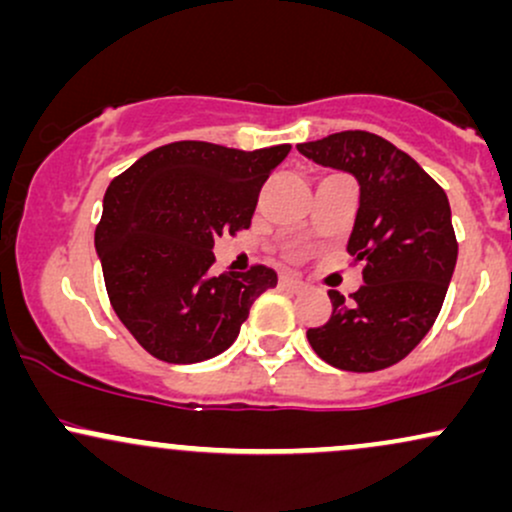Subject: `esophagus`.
Returning <instances> with one entry per match:
<instances>
[{
	"label": "esophagus",
	"mask_w": 512,
	"mask_h": 512,
	"mask_svg": "<svg viewBox=\"0 0 512 512\" xmlns=\"http://www.w3.org/2000/svg\"><path fill=\"white\" fill-rule=\"evenodd\" d=\"M281 286H286V289L291 291H301L305 284L301 279H296V276H281Z\"/></svg>",
	"instance_id": "34e87169"
}]
</instances>
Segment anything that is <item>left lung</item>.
Wrapping results in <instances>:
<instances>
[{
    "label": "left lung",
    "mask_w": 512,
    "mask_h": 512,
    "mask_svg": "<svg viewBox=\"0 0 512 512\" xmlns=\"http://www.w3.org/2000/svg\"><path fill=\"white\" fill-rule=\"evenodd\" d=\"M298 151L361 185L346 250L363 264V286L349 298L330 291V320L308 330V342L322 361L351 373L395 366L433 327L455 272L448 195L409 154L363 129Z\"/></svg>",
    "instance_id": "left-lung-1"
}]
</instances>
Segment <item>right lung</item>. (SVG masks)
Segmentation results:
<instances>
[{
    "label": "right lung",
    "instance_id": "add662e5",
    "mask_svg": "<svg viewBox=\"0 0 512 512\" xmlns=\"http://www.w3.org/2000/svg\"><path fill=\"white\" fill-rule=\"evenodd\" d=\"M289 144L240 151L173 142L110 182L96 226L105 289L122 325L158 361L199 363L238 339L276 272L211 274L214 240L250 228L257 197Z\"/></svg>",
    "mask_w": 512,
    "mask_h": 512
}]
</instances>
